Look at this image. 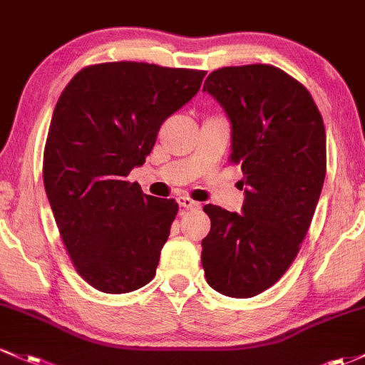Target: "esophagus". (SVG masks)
Here are the masks:
<instances>
[{"instance_id": "esophagus-1", "label": "esophagus", "mask_w": 365, "mask_h": 365, "mask_svg": "<svg viewBox=\"0 0 365 365\" xmlns=\"http://www.w3.org/2000/svg\"><path fill=\"white\" fill-rule=\"evenodd\" d=\"M178 203H179V207H182V209H186V210H197V209H200V203L195 202V200L187 198V197H179L178 198Z\"/></svg>"}]
</instances>
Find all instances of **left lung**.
I'll return each mask as SVG.
<instances>
[{"instance_id": "obj_1", "label": "left lung", "mask_w": 365, "mask_h": 365, "mask_svg": "<svg viewBox=\"0 0 365 365\" xmlns=\"http://www.w3.org/2000/svg\"><path fill=\"white\" fill-rule=\"evenodd\" d=\"M203 92L231 123L230 162L242 167V214L205 205L202 240L207 284L252 297L287 272L307 237L325 179V128L303 85L275 66L221 68Z\"/></svg>"}]
</instances>
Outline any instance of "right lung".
<instances>
[{
	"mask_svg": "<svg viewBox=\"0 0 365 365\" xmlns=\"http://www.w3.org/2000/svg\"><path fill=\"white\" fill-rule=\"evenodd\" d=\"M205 71L146 62L88 66L58 97L43 182L62 242L85 282L125 294L153 280L178 214L127 175L146 162L160 127L190 103Z\"/></svg>",
	"mask_w": 365,
	"mask_h": 365,
	"instance_id": "obj_1",
	"label": "right lung"
}]
</instances>
